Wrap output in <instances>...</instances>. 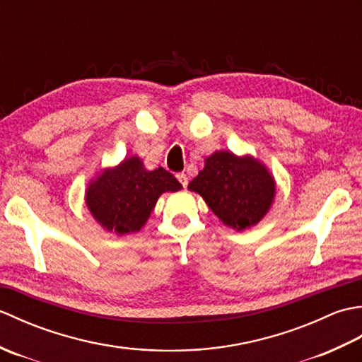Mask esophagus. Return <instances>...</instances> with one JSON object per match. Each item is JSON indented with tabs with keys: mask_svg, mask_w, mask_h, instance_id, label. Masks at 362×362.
Listing matches in <instances>:
<instances>
[{
	"mask_svg": "<svg viewBox=\"0 0 362 362\" xmlns=\"http://www.w3.org/2000/svg\"><path fill=\"white\" fill-rule=\"evenodd\" d=\"M175 177H177V180H179V182L182 183V187L187 188V185H188V177H187V174L180 173V174H177Z\"/></svg>",
	"mask_w": 362,
	"mask_h": 362,
	"instance_id": "esophagus-1",
	"label": "esophagus"
}]
</instances>
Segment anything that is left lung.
Wrapping results in <instances>:
<instances>
[{"mask_svg": "<svg viewBox=\"0 0 362 362\" xmlns=\"http://www.w3.org/2000/svg\"><path fill=\"white\" fill-rule=\"evenodd\" d=\"M188 189L202 196L222 224L241 232L266 216L276 187L267 166L250 153L216 151L205 158L204 169Z\"/></svg>", "mask_w": 362, "mask_h": 362, "instance_id": "left-lung-1", "label": "left lung"}]
</instances>
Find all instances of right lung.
I'll use <instances>...</instances> for the list:
<instances>
[{
  "label": "right lung",
  "instance_id": "right-lung-1",
  "mask_svg": "<svg viewBox=\"0 0 362 362\" xmlns=\"http://www.w3.org/2000/svg\"><path fill=\"white\" fill-rule=\"evenodd\" d=\"M182 189L180 182L163 168L146 169L138 156L104 168L88 182L86 205L104 230L118 236L140 232L158 197Z\"/></svg>",
  "mask_w": 362,
  "mask_h": 362
}]
</instances>
